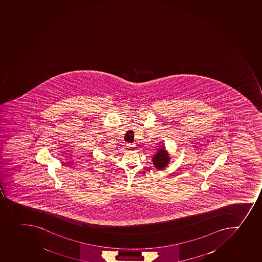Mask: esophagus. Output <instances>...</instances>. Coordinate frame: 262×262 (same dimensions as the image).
<instances>
[{"label":"esophagus","instance_id":"1","mask_svg":"<svg viewBox=\"0 0 262 262\" xmlns=\"http://www.w3.org/2000/svg\"><path fill=\"white\" fill-rule=\"evenodd\" d=\"M135 144H127V148H128L129 149H134V147H135Z\"/></svg>","mask_w":262,"mask_h":262}]
</instances>
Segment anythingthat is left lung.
<instances>
[{"mask_svg": "<svg viewBox=\"0 0 262 262\" xmlns=\"http://www.w3.org/2000/svg\"><path fill=\"white\" fill-rule=\"evenodd\" d=\"M161 146L163 148L159 149L158 152L154 156L153 159H152V162H153L155 167L158 170H162L164 168L166 167L170 162V159L165 149H164V146L162 145Z\"/></svg>", "mask_w": 262, "mask_h": 262, "instance_id": "8db88e82", "label": "left lung"}]
</instances>
